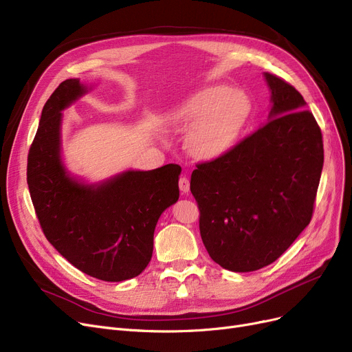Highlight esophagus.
<instances>
[{"label": "esophagus", "instance_id": "obj_1", "mask_svg": "<svg viewBox=\"0 0 352 352\" xmlns=\"http://www.w3.org/2000/svg\"><path fill=\"white\" fill-rule=\"evenodd\" d=\"M179 189H180L182 193H188V192H189V189H190V182H189V179H188L186 176H182V177L179 179Z\"/></svg>", "mask_w": 352, "mask_h": 352}]
</instances>
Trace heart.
I'll return each instance as SVG.
<instances>
[{
    "mask_svg": "<svg viewBox=\"0 0 352 352\" xmlns=\"http://www.w3.org/2000/svg\"><path fill=\"white\" fill-rule=\"evenodd\" d=\"M250 114V100L245 91L226 86L200 90L173 113V122L189 127L186 144L199 159L225 155L238 140Z\"/></svg>",
    "mask_w": 352,
    "mask_h": 352,
    "instance_id": "obj_1",
    "label": "heart"
}]
</instances>
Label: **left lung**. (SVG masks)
I'll list each match as a JSON object with an SVG mask.
<instances>
[{"label": "left lung", "mask_w": 352, "mask_h": 352, "mask_svg": "<svg viewBox=\"0 0 352 352\" xmlns=\"http://www.w3.org/2000/svg\"><path fill=\"white\" fill-rule=\"evenodd\" d=\"M270 122L219 157L197 163L190 192L209 256L225 270L252 272L275 262L311 222L324 144L300 93L265 73Z\"/></svg>", "instance_id": "obj_1"}]
</instances>
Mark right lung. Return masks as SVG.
I'll use <instances>...</instances> for the list:
<instances>
[{"label": "right lung", "instance_id": "right-lung-1", "mask_svg": "<svg viewBox=\"0 0 352 352\" xmlns=\"http://www.w3.org/2000/svg\"><path fill=\"white\" fill-rule=\"evenodd\" d=\"M89 89L69 78L43 107L28 152L27 183L47 241L77 270L106 282L140 275L153 254L160 214L179 199V164L127 170L97 185L67 173L61 111Z\"/></svg>", "mask_w": 352, "mask_h": 352}]
</instances>
